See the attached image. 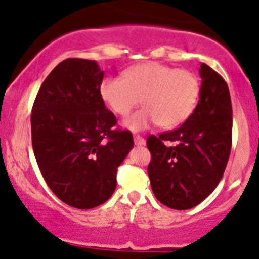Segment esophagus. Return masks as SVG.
<instances>
[{
  "instance_id": "1",
  "label": "esophagus",
  "mask_w": 259,
  "mask_h": 259,
  "mask_svg": "<svg viewBox=\"0 0 259 259\" xmlns=\"http://www.w3.org/2000/svg\"><path fill=\"white\" fill-rule=\"evenodd\" d=\"M134 141H135V145H137V146H142V145H145V139L144 137L139 136V135H135Z\"/></svg>"
}]
</instances>
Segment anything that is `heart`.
<instances>
[{"label": "heart", "instance_id": "b5f03b06", "mask_svg": "<svg viewBox=\"0 0 259 259\" xmlns=\"http://www.w3.org/2000/svg\"><path fill=\"white\" fill-rule=\"evenodd\" d=\"M199 95L194 73L168 65L147 62L131 67L120 77H107L100 83V97L117 115L131 112L141 99L145 108L128 115L123 124L142 131L154 124L174 128L193 112Z\"/></svg>", "mask_w": 259, "mask_h": 259}]
</instances>
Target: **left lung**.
Instances as JSON below:
<instances>
[{
	"label": "left lung",
	"mask_w": 259,
	"mask_h": 259,
	"mask_svg": "<svg viewBox=\"0 0 259 259\" xmlns=\"http://www.w3.org/2000/svg\"><path fill=\"white\" fill-rule=\"evenodd\" d=\"M199 100L179 128L150 136L147 168L157 201L189 210L207 198L223 178L231 150L233 110L228 83L202 63Z\"/></svg>",
	"instance_id": "obj_1"
}]
</instances>
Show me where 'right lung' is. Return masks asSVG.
Masks as SVG:
<instances>
[{"mask_svg":"<svg viewBox=\"0 0 259 259\" xmlns=\"http://www.w3.org/2000/svg\"><path fill=\"white\" fill-rule=\"evenodd\" d=\"M104 71L95 61L67 58L41 83L31 110V141L44 181L71 207L89 210L112 197L117 169L134 137L100 97Z\"/></svg>","mask_w":259,"mask_h":259,"instance_id":"right-lung-1","label":"right lung"}]
</instances>
